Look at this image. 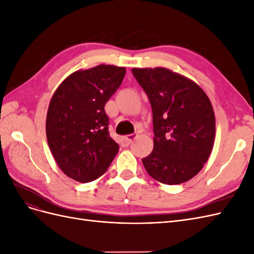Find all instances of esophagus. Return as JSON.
<instances>
[{
	"mask_svg": "<svg viewBox=\"0 0 254 254\" xmlns=\"http://www.w3.org/2000/svg\"><path fill=\"white\" fill-rule=\"evenodd\" d=\"M137 136V133H132V134H129L127 136H125L124 139H123V145L124 146H129L130 144L132 143V141L135 139Z\"/></svg>",
	"mask_w": 254,
	"mask_h": 254,
	"instance_id": "obj_1",
	"label": "esophagus"
}]
</instances>
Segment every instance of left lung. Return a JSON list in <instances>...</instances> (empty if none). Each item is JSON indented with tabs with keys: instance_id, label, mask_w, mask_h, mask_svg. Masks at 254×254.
<instances>
[{
	"instance_id": "8db88e82",
	"label": "left lung",
	"mask_w": 254,
	"mask_h": 254,
	"mask_svg": "<svg viewBox=\"0 0 254 254\" xmlns=\"http://www.w3.org/2000/svg\"><path fill=\"white\" fill-rule=\"evenodd\" d=\"M152 110L153 149L142 159L157 181L180 184L201 171L214 145L215 115L197 83L165 67L132 68Z\"/></svg>"
}]
</instances>
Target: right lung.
Wrapping results in <instances>:
<instances>
[{
  "label": "right lung",
  "instance_id": "right-lung-1",
  "mask_svg": "<svg viewBox=\"0 0 254 254\" xmlns=\"http://www.w3.org/2000/svg\"><path fill=\"white\" fill-rule=\"evenodd\" d=\"M125 74V67L109 64L76 71L51 99L45 125L50 149L60 170L76 181L97 179L119 152L105 105Z\"/></svg>",
  "mask_w": 254,
  "mask_h": 254
}]
</instances>
